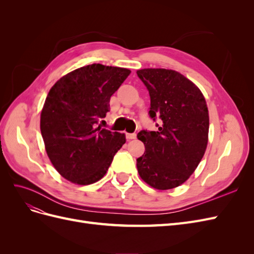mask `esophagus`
Wrapping results in <instances>:
<instances>
[{"instance_id": "obj_1", "label": "esophagus", "mask_w": 254, "mask_h": 254, "mask_svg": "<svg viewBox=\"0 0 254 254\" xmlns=\"http://www.w3.org/2000/svg\"><path fill=\"white\" fill-rule=\"evenodd\" d=\"M135 136H136L135 133H128V132H126V139H127V140L135 139Z\"/></svg>"}]
</instances>
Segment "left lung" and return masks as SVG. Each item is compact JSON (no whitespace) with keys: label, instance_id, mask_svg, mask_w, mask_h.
Instances as JSON below:
<instances>
[{"label":"left lung","instance_id":"obj_1","mask_svg":"<svg viewBox=\"0 0 254 254\" xmlns=\"http://www.w3.org/2000/svg\"><path fill=\"white\" fill-rule=\"evenodd\" d=\"M137 76L150 96L149 117L159 120L157 131L141 130L145 146L136 159L141 178L157 190L181 186L204 155L209 134V111L201 91L178 72L143 68Z\"/></svg>","mask_w":254,"mask_h":254}]
</instances>
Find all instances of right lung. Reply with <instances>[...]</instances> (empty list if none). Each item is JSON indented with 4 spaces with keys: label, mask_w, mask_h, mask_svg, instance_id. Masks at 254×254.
Listing matches in <instances>:
<instances>
[{
    "label": "right lung",
    "mask_w": 254,
    "mask_h": 254,
    "mask_svg": "<svg viewBox=\"0 0 254 254\" xmlns=\"http://www.w3.org/2000/svg\"><path fill=\"white\" fill-rule=\"evenodd\" d=\"M130 73L93 64L64 75L50 90L41 111V134L52 164L66 180L80 186L101 180L125 144L124 133L97 125Z\"/></svg>",
    "instance_id": "add662e5"
}]
</instances>
